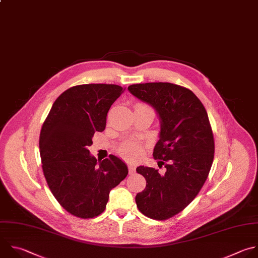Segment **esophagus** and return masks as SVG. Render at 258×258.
<instances>
[{
	"mask_svg": "<svg viewBox=\"0 0 258 258\" xmlns=\"http://www.w3.org/2000/svg\"><path fill=\"white\" fill-rule=\"evenodd\" d=\"M127 168H128V173L130 174H134L136 172V167L133 164H128Z\"/></svg>",
	"mask_w": 258,
	"mask_h": 258,
	"instance_id": "1",
	"label": "esophagus"
}]
</instances>
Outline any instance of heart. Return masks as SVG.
<instances>
[{
    "mask_svg": "<svg viewBox=\"0 0 258 258\" xmlns=\"http://www.w3.org/2000/svg\"><path fill=\"white\" fill-rule=\"evenodd\" d=\"M135 109H148L153 111V109L143 102H138L135 105ZM143 152V147L138 142H126L120 146L118 149V154L127 160H136L138 159Z\"/></svg>",
    "mask_w": 258,
    "mask_h": 258,
    "instance_id": "b5f03b06",
    "label": "heart"
}]
</instances>
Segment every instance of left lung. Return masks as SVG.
<instances>
[{"label": "left lung", "instance_id": "left-lung-1", "mask_svg": "<svg viewBox=\"0 0 258 258\" xmlns=\"http://www.w3.org/2000/svg\"><path fill=\"white\" fill-rule=\"evenodd\" d=\"M127 89L152 105L161 120L153 157L161 160L166 172L160 175L155 168L138 167L147 184L136 203L146 217L164 221L183 211L205 184L215 154L212 126L201 100L182 86L158 82L134 84Z\"/></svg>", "mask_w": 258, "mask_h": 258}]
</instances>
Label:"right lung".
<instances>
[{
  "label": "right lung",
  "instance_id": "1",
  "mask_svg": "<svg viewBox=\"0 0 258 258\" xmlns=\"http://www.w3.org/2000/svg\"><path fill=\"white\" fill-rule=\"evenodd\" d=\"M123 92L114 84L78 85L52 104L39 137L43 174L58 204L71 215L91 219L102 214L109 192L127 175L116 156L102 161L88 147L95 132H103L113 102Z\"/></svg>",
  "mask_w": 258,
  "mask_h": 258
}]
</instances>
